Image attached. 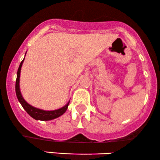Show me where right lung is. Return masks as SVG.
Wrapping results in <instances>:
<instances>
[{"label":"right lung","instance_id":"add662e5","mask_svg":"<svg viewBox=\"0 0 160 160\" xmlns=\"http://www.w3.org/2000/svg\"><path fill=\"white\" fill-rule=\"evenodd\" d=\"M23 61L21 62L19 67H18V72H17V78L16 82V93L17 98H18V101H19L21 105L24 108V109L27 112V113L29 114L31 117H32L35 120H39V121H50V120H53L54 118L60 117L62 115L64 112L67 111V108H68L69 102L65 106L62 107L61 108L59 109L54 110V111H44L39 109V108H34L31 105H29L26 102L25 100L22 97V93L20 92L19 88V78H20V72H21V67H22V63H23Z\"/></svg>","mask_w":160,"mask_h":160}]
</instances>
